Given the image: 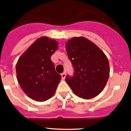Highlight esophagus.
<instances>
[{
  "instance_id": "1",
  "label": "esophagus",
  "mask_w": 131,
  "mask_h": 131,
  "mask_svg": "<svg viewBox=\"0 0 131 131\" xmlns=\"http://www.w3.org/2000/svg\"><path fill=\"white\" fill-rule=\"evenodd\" d=\"M61 76H62V79L64 80L65 78H66V73L64 72V73H62V74H61Z\"/></svg>"
}]
</instances>
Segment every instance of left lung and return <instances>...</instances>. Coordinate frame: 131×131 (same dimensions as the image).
I'll use <instances>...</instances> for the list:
<instances>
[{"instance_id": "left-lung-1", "label": "left lung", "mask_w": 131, "mask_h": 131, "mask_svg": "<svg viewBox=\"0 0 131 131\" xmlns=\"http://www.w3.org/2000/svg\"><path fill=\"white\" fill-rule=\"evenodd\" d=\"M68 55L74 69V76L66 81L77 96L91 99L105 88L109 77V63L105 53L83 37H73L66 44Z\"/></svg>"}]
</instances>
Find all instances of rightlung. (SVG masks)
Returning <instances> with one entry per match:
<instances>
[{
  "instance_id": "obj_1",
  "label": "right lung",
  "mask_w": 131,
  "mask_h": 131,
  "mask_svg": "<svg viewBox=\"0 0 131 131\" xmlns=\"http://www.w3.org/2000/svg\"><path fill=\"white\" fill-rule=\"evenodd\" d=\"M58 43L55 40L42 37L20 56L16 73L21 89L27 96L44 102L54 94L62 77L55 71L51 60Z\"/></svg>"
}]
</instances>
